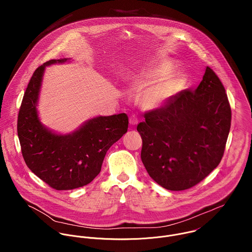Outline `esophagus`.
Returning <instances> with one entry per match:
<instances>
[{
  "label": "esophagus",
  "instance_id": "esophagus-1",
  "mask_svg": "<svg viewBox=\"0 0 252 252\" xmlns=\"http://www.w3.org/2000/svg\"><path fill=\"white\" fill-rule=\"evenodd\" d=\"M138 122H139V120H138V118H137V116L136 115H132L130 118H129V123L131 124V125H137L138 124Z\"/></svg>",
  "mask_w": 252,
  "mask_h": 252
}]
</instances>
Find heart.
Here are the masks:
<instances>
[{
	"label": "heart",
	"mask_w": 252,
	"mask_h": 252,
	"mask_svg": "<svg viewBox=\"0 0 252 252\" xmlns=\"http://www.w3.org/2000/svg\"><path fill=\"white\" fill-rule=\"evenodd\" d=\"M170 61H160L130 74L127 81L138 87H144L139 96V104L146 111L156 110L165 106L177 94L185 79L180 71H173Z\"/></svg>",
	"instance_id": "heart-1"
}]
</instances>
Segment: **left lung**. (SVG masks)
Segmentation results:
<instances>
[{
	"label": "left lung",
	"instance_id": "1",
	"mask_svg": "<svg viewBox=\"0 0 252 252\" xmlns=\"http://www.w3.org/2000/svg\"><path fill=\"white\" fill-rule=\"evenodd\" d=\"M137 130L142 161L162 187L180 191L208 177L220 163L231 127L225 88L210 67L193 90H182L170 103L146 112Z\"/></svg>",
	"mask_w": 252,
	"mask_h": 252
}]
</instances>
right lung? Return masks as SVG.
<instances>
[{
  "label": "right lung",
  "instance_id": "1",
  "mask_svg": "<svg viewBox=\"0 0 252 252\" xmlns=\"http://www.w3.org/2000/svg\"><path fill=\"white\" fill-rule=\"evenodd\" d=\"M71 62L50 60L36 69L18 113L17 134L28 168L50 187L72 190L94 180L101 172L108 148L128 130L126 113L96 116L69 134L56 133L39 119L37 105L45 68Z\"/></svg>",
  "mask_w": 252,
  "mask_h": 252
}]
</instances>
